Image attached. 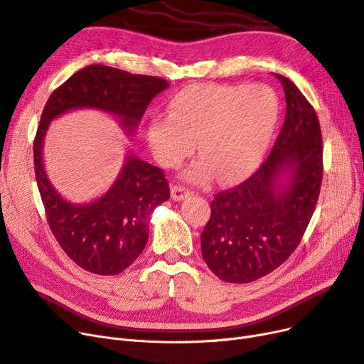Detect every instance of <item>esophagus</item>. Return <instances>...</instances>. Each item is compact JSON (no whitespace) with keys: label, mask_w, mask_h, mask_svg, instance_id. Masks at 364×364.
<instances>
[{"label":"esophagus","mask_w":364,"mask_h":364,"mask_svg":"<svg viewBox=\"0 0 364 364\" xmlns=\"http://www.w3.org/2000/svg\"><path fill=\"white\" fill-rule=\"evenodd\" d=\"M188 194H190V190H188V188H185L183 185L176 183V185L171 186V197H173V200H178V202H181V200H183Z\"/></svg>","instance_id":"esophagus-1"}]
</instances>
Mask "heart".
Listing matches in <instances>:
<instances>
[{
    "mask_svg": "<svg viewBox=\"0 0 364 364\" xmlns=\"http://www.w3.org/2000/svg\"><path fill=\"white\" fill-rule=\"evenodd\" d=\"M279 99L267 85L194 84L173 96L168 116L150 120L149 144L164 167H176L197 141L202 159L186 176L233 182L252 173L265 155L279 120Z\"/></svg>",
    "mask_w": 364,
    "mask_h": 364,
    "instance_id": "1",
    "label": "heart"
}]
</instances>
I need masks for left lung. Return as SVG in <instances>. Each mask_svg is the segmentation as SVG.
<instances>
[{"label":"left lung","mask_w":364,"mask_h":364,"mask_svg":"<svg viewBox=\"0 0 364 364\" xmlns=\"http://www.w3.org/2000/svg\"><path fill=\"white\" fill-rule=\"evenodd\" d=\"M275 77L286 95V117L271 154L247 181L215 194L200 235L206 265L228 283L255 282L286 262L303 240L321 191L323 149L316 111L291 80ZM284 169L291 182L277 188Z\"/></svg>","instance_id":"left-lung-1"}]
</instances>
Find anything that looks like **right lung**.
<instances>
[{
  "label": "right lung",
  "mask_w": 364,
  "mask_h": 364,
  "mask_svg": "<svg viewBox=\"0 0 364 364\" xmlns=\"http://www.w3.org/2000/svg\"><path fill=\"white\" fill-rule=\"evenodd\" d=\"M167 87L164 78L90 65L57 87L45 104L33 143L36 181L49 229L63 252L85 271L116 275L141 255L150 215L170 198L168 181L159 167L131 155L105 196L89 205L69 203L49 183L43 168L48 124L63 112L87 107L117 116L127 132H132L150 101Z\"/></svg>",
  "instance_id": "right-lung-1"
}]
</instances>
